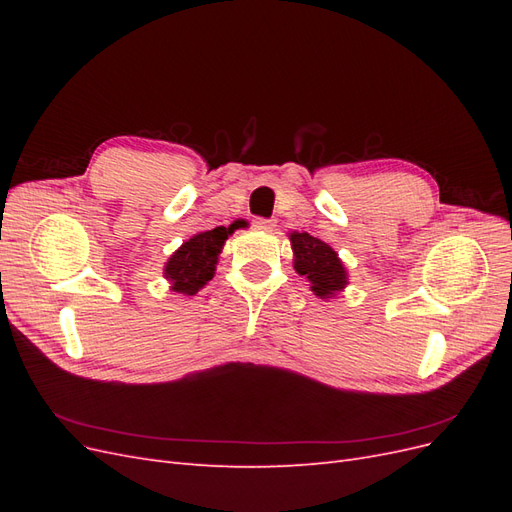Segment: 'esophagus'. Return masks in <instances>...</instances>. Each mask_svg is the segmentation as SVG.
Segmentation results:
<instances>
[{
    "mask_svg": "<svg viewBox=\"0 0 512 512\" xmlns=\"http://www.w3.org/2000/svg\"><path fill=\"white\" fill-rule=\"evenodd\" d=\"M254 226H256V228H262V230H271V228H275V220L256 218V220H254Z\"/></svg>",
    "mask_w": 512,
    "mask_h": 512,
    "instance_id": "obj_1",
    "label": "esophagus"
}]
</instances>
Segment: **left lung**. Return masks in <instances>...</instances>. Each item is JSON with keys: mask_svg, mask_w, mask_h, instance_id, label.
Returning a JSON list of instances; mask_svg holds the SVG:
<instances>
[{"mask_svg": "<svg viewBox=\"0 0 512 512\" xmlns=\"http://www.w3.org/2000/svg\"><path fill=\"white\" fill-rule=\"evenodd\" d=\"M290 243L294 252V269L312 282L316 297L329 299L348 284L346 269L331 245L312 237L309 232H292Z\"/></svg>", "mask_w": 512, "mask_h": 512, "instance_id": "1", "label": "left lung"}]
</instances>
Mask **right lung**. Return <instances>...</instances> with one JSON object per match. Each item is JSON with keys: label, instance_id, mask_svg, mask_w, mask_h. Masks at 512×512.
<instances>
[{"label": "right lung", "instance_id": "1", "mask_svg": "<svg viewBox=\"0 0 512 512\" xmlns=\"http://www.w3.org/2000/svg\"><path fill=\"white\" fill-rule=\"evenodd\" d=\"M230 228L215 226L213 230L198 232L190 241H185L179 250L166 262V277L175 292L196 294L215 273L222 245L230 235Z\"/></svg>", "mask_w": 512, "mask_h": 512}]
</instances>
